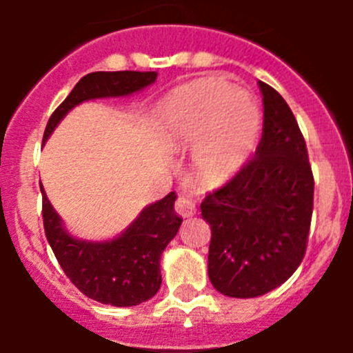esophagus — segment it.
<instances>
[{
    "instance_id": "1",
    "label": "esophagus",
    "mask_w": 353,
    "mask_h": 353,
    "mask_svg": "<svg viewBox=\"0 0 353 353\" xmlns=\"http://www.w3.org/2000/svg\"><path fill=\"white\" fill-rule=\"evenodd\" d=\"M174 210L180 217H192L196 214V203L194 199L189 194H180L176 203H174Z\"/></svg>"
}]
</instances>
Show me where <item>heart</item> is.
Here are the masks:
<instances>
[{"label": "heart", "mask_w": 353, "mask_h": 353, "mask_svg": "<svg viewBox=\"0 0 353 353\" xmlns=\"http://www.w3.org/2000/svg\"><path fill=\"white\" fill-rule=\"evenodd\" d=\"M159 130L173 148H196L199 182L219 187L239 173L260 138V108L217 77L185 83L159 104Z\"/></svg>", "instance_id": "obj_1"}]
</instances>
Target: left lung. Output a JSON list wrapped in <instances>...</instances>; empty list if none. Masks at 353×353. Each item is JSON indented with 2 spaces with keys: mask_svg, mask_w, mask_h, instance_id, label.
<instances>
[{
  "mask_svg": "<svg viewBox=\"0 0 353 353\" xmlns=\"http://www.w3.org/2000/svg\"><path fill=\"white\" fill-rule=\"evenodd\" d=\"M258 84L263 134L254 159L201 203L212 228L208 277L235 299L272 292L297 270L313 214V173L297 120L272 86Z\"/></svg>",
  "mask_w": 353,
  "mask_h": 353,
  "instance_id": "obj_1",
  "label": "left lung"
}]
</instances>
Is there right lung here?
Returning a JSON list of instances; mask_svg holds the SVG:
<instances>
[{"instance_id": "obj_1", "label": "right lung", "mask_w": 353, "mask_h": 353, "mask_svg": "<svg viewBox=\"0 0 353 353\" xmlns=\"http://www.w3.org/2000/svg\"><path fill=\"white\" fill-rule=\"evenodd\" d=\"M155 79L157 72L134 70L92 72L84 76L51 114L43 141H48L52 130L76 105L93 99L132 95ZM40 191L49 245L68 279L86 297L117 307L138 305L154 297L162 283V252L182 224V217L174 212V192L143 208L127 230L114 239L83 240L67 232L43 187Z\"/></svg>"}]
</instances>
